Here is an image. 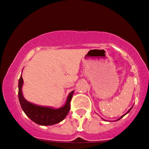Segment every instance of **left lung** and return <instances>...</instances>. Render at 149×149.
I'll list each match as a JSON object with an SVG mask.
<instances>
[{
  "instance_id": "1",
  "label": "left lung",
  "mask_w": 149,
  "mask_h": 149,
  "mask_svg": "<svg viewBox=\"0 0 149 149\" xmlns=\"http://www.w3.org/2000/svg\"><path fill=\"white\" fill-rule=\"evenodd\" d=\"M132 108H130V110H129V111H127V113H125V114H124V115H123V116H121V117H120V118H119V119H118V120H119V119H122V117H123V116H125V115H126V114H127V113H129L130 111V110H131V109H132Z\"/></svg>"
}]
</instances>
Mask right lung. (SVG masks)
Here are the masks:
<instances>
[{"mask_svg":"<svg viewBox=\"0 0 149 149\" xmlns=\"http://www.w3.org/2000/svg\"><path fill=\"white\" fill-rule=\"evenodd\" d=\"M23 84L22 76H20L19 79V100L22 109L26 115L35 123L39 125L48 126L53 125L62 122L68 113L70 108V100L73 97L74 91H72L69 94L65 104L60 108H50V107L40 106L28 102L24 98L22 92V87Z\"/></svg>","mask_w":149,"mask_h":149,"instance_id":"obj_1","label":"right lung"}]
</instances>
